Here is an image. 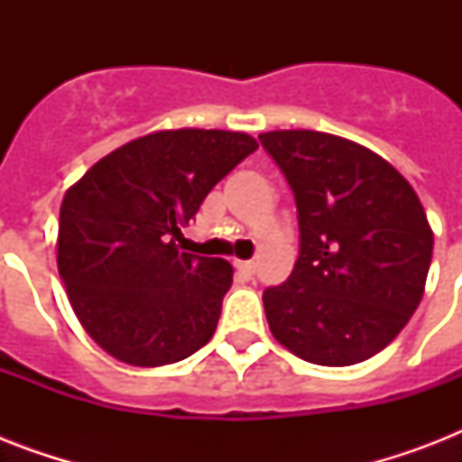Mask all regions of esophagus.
I'll list each match as a JSON object with an SVG mask.
<instances>
[{
  "label": "esophagus",
  "mask_w": 462,
  "mask_h": 462,
  "mask_svg": "<svg viewBox=\"0 0 462 462\" xmlns=\"http://www.w3.org/2000/svg\"><path fill=\"white\" fill-rule=\"evenodd\" d=\"M235 268H237L239 278H245V281L254 278V273H256V263H254V261H237Z\"/></svg>",
  "instance_id": "1"
}]
</instances>
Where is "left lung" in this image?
Wrapping results in <instances>:
<instances>
[{"instance_id": "left-lung-1", "label": "left lung", "mask_w": 462, "mask_h": 462, "mask_svg": "<svg viewBox=\"0 0 462 462\" xmlns=\"http://www.w3.org/2000/svg\"><path fill=\"white\" fill-rule=\"evenodd\" d=\"M261 146L297 203L300 256L266 288L271 333L311 365L365 362L393 340L422 300L434 235L398 170L330 134L268 132Z\"/></svg>"}]
</instances>
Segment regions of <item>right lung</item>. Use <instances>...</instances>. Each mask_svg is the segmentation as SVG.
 <instances>
[{
  "instance_id": "add662e5",
  "label": "right lung",
  "mask_w": 462,
  "mask_h": 462,
  "mask_svg": "<svg viewBox=\"0 0 462 462\" xmlns=\"http://www.w3.org/2000/svg\"><path fill=\"white\" fill-rule=\"evenodd\" d=\"M249 134H148L83 174L60 210L57 266L88 336L119 362L162 366L216 333L232 266L177 249L217 181L252 155Z\"/></svg>"
}]
</instances>
